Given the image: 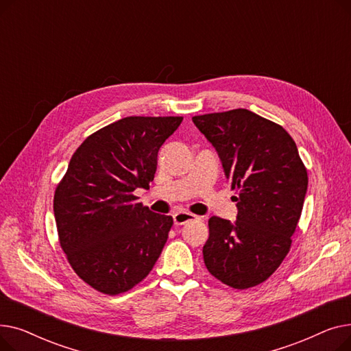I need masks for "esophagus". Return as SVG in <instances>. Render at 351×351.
Masks as SVG:
<instances>
[{
	"instance_id": "esophagus-1",
	"label": "esophagus",
	"mask_w": 351,
	"mask_h": 351,
	"mask_svg": "<svg viewBox=\"0 0 351 351\" xmlns=\"http://www.w3.org/2000/svg\"><path fill=\"white\" fill-rule=\"evenodd\" d=\"M197 219V216L189 213V212H178L173 215V222L176 226H180V225H185L188 222H191V220H195Z\"/></svg>"
}]
</instances>
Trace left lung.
<instances>
[{
  "label": "left lung",
  "mask_w": 351,
  "mask_h": 351,
  "mask_svg": "<svg viewBox=\"0 0 351 351\" xmlns=\"http://www.w3.org/2000/svg\"><path fill=\"white\" fill-rule=\"evenodd\" d=\"M236 189L234 222L212 216L204 261L233 289L261 285L290 250L307 192V171L285 129L247 109L192 118Z\"/></svg>",
  "instance_id": "8db88e82"
}]
</instances>
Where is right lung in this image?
Returning <instances> with one entry per match:
<instances>
[{"mask_svg":"<svg viewBox=\"0 0 351 351\" xmlns=\"http://www.w3.org/2000/svg\"><path fill=\"white\" fill-rule=\"evenodd\" d=\"M182 117H126L88 136L72 155L53 196L60 243L80 278L105 294L142 282L155 266L172 216L134 195L149 188L158 152Z\"/></svg>","mask_w":351,"mask_h":351,"instance_id":"add662e5","label":"right lung"}]
</instances>
